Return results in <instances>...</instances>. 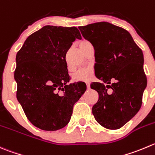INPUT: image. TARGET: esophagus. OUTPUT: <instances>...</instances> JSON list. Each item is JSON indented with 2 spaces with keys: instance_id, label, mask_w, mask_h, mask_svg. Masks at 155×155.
Instances as JSON below:
<instances>
[{
  "instance_id": "1",
  "label": "esophagus",
  "mask_w": 155,
  "mask_h": 155,
  "mask_svg": "<svg viewBox=\"0 0 155 155\" xmlns=\"http://www.w3.org/2000/svg\"><path fill=\"white\" fill-rule=\"evenodd\" d=\"M86 86H87V89H90V85L89 83H86Z\"/></svg>"
}]
</instances>
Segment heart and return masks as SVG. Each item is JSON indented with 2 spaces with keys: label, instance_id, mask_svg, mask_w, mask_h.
Segmentation results:
<instances>
[{
  "label": "heart",
  "instance_id": "1",
  "mask_svg": "<svg viewBox=\"0 0 155 155\" xmlns=\"http://www.w3.org/2000/svg\"><path fill=\"white\" fill-rule=\"evenodd\" d=\"M88 41H80L79 43V48L82 47V46L88 44ZM93 76V70L91 67H87V68L82 69V70H78L76 73H75V74L73 75V78H74L75 80L76 81H83V82H89L91 79H92Z\"/></svg>",
  "mask_w": 155,
  "mask_h": 155
}]
</instances>
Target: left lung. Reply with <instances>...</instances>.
Wrapping results in <instances>:
<instances>
[{
	"instance_id": "left-lung-1",
	"label": "left lung",
	"mask_w": 155,
	"mask_h": 155,
	"mask_svg": "<svg viewBox=\"0 0 155 155\" xmlns=\"http://www.w3.org/2000/svg\"><path fill=\"white\" fill-rule=\"evenodd\" d=\"M82 36L94 49V72L101 82L91 88L98 93L92 114L97 123L109 130L125 125L141 108L147 86L142 51L128 31L110 22L79 26ZM116 81L113 84L111 80ZM111 88V93L108 89Z\"/></svg>"
}]
</instances>
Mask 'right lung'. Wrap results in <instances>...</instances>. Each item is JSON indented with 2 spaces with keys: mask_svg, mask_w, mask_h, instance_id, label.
I'll use <instances>...</instances> for the list:
<instances>
[{
  "mask_svg": "<svg viewBox=\"0 0 155 155\" xmlns=\"http://www.w3.org/2000/svg\"><path fill=\"white\" fill-rule=\"evenodd\" d=\"M76 38H82L76 27L45 25L28 36L16 54V97L28 120L42 130L66 127L86 90L79 82L67 85L66 54Z\"/></svg>",
  "mask_w": 155,
  "mask_h": 155,
  "instance_id": "1",
  "label": "right lung"
}]
</instances>
